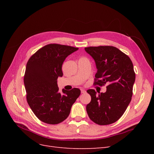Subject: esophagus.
Segmentation results:
<instances>
[{
	"label": "esophagus",
	"mask_w": 154,
	"mask_h": 154,
	"mask_svg": "<svg viewBox=\"0 0 154 154\" xmlns=\"http://www.w3.org/2000/svg\"><path fill=\"white\" fill-rule=\"evenodd\" d=\"M85 92H86V91L83 90V89H81V93H82V94H84V93H85Z\"/></svg>",
	"instance_id": "1"
}]
</instances>
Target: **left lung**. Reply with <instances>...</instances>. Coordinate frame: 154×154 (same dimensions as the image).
I'll list each match as a JSON object with an SVG mask.
<instances>
[{
    "label": "left lung",
    "instance_id": "1",
    "mask_svg": "<svg viewBox=\"0 0 154 154\" xmlns=\"http://www.w3.org/2000/svg\"><path fill=\"white\" fill-rule=\"evenodd\" d=\"M85 50L94 58L97 69L94 85L101 87L108 83L105 93L96 94L94 89L87 91L91 96L86 106L88 117L100 125L115 123L132 100L136 79L133 63L127 54L114 46L87 47Z\"/></svg>",
    "mask_w": 154,
    "mask_h": 154
}]
</instances>
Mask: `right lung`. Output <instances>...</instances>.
Instances as JSON below:
<instances>
[{"mask_svg":"<svg viewBox=\"0 0 154 154\" xmlns=\"http://www.w3.org/2000/svg\"><path fill=\"white\" fill-rule=\"evenodd\" d=\"M78 48L49 44L32 54L27 62L24 82L27 103L42 122L56 125L69 116L72 105L80 95V90L58 92L57 79L63 76L64 60Z\"/></svg>","mask_w":154,"mask_h":154,"instance_id":"right-lung-1","label":"right lung"}]
</instances>
